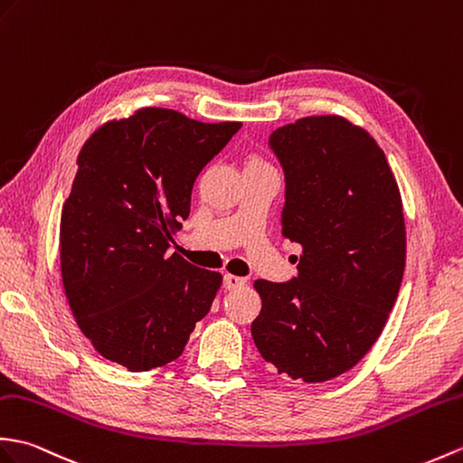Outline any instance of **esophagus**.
I'll return each mask as SVG.
<instances>
[{"label":"esophagus","mask_w":463,"mask_h":463,"mask_svg":"<svg viewBox=\"0 0 463 463\" xmlns=\"http://www.w3.org/2000/svg\"><path fill=\"white\" fill-rule=\"evenodd\" d=\"M222 284H224V288H227V289H236V288H242L246 284V278L234 276V274H224Z\"/></svg>","instance_id":"esophagus-1"}]
</instances>
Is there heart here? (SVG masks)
<instances>
[{
	"label": "heart",
	"instance_id": "obj_1",
	"mask_svg": "<svg viewBox=\"0 0 463 463\" xmlns=\"http://www.w3.org/2000/svg\"><path fill=\"white\" fill-rule=\"evenodd\" d=\"M249 165H266L262 159H256V157H252L250 161H249Z\"/></svg>",
	"mask_w": 463,
	"mask_h": 463
}]
</instances>
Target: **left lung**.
<instances>
[{
	"label": "left lung",
	"instance_id": "1",
	"mask_svg": "<svg viewBox=\"0 0 463 463\" xmlns=\"http://www.w3.org/2000/svg\"><path fill=\"white\" fill-rule=\"evenodd\" d=\"M268 146L284 169L282 236L302 256L289 282H254L252 339L278 373L324 383L367 354L399 296L401 193L379 144L341 116L302 118Z\"/></svg>",
	"mask_w": 463,
	"mask_h": 463
}]
</instances>
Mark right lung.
<instances>
[{
    "label": "right lung",
    "instance_id": "add662e5",
    "mask_svg": "<svg viewBox=\"0 0 463 463\" xmlns=\"http://www.w3.org/2000/svg\"><path fill=\"white\" fill-rule=\"evenodd\" d=\"M167 109L100 126L82 146L61 214V274L72 316L104 359L132 373L175 361L222 276L169 246L201 169L241 130Z\"/></svg>",
    "mask_w": 463,
    "mask_h": 463
}]
</instances>
